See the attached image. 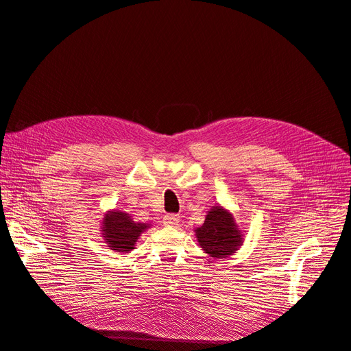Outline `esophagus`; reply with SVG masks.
<instances>
[{
	"label": "esophagus",
	"mask_w": 351,
	"mask_h": 351,
	"mask_svg": "<svg viewBox=\"0 0 351 351\" xmlns=\"http://www.w3.org/2000/svg\"><path fill=\"white\" fill-rule=\"evenodd\" d=\"M179 223V215L176 214H167L162 218V224L165 226H176Z\"/></svg>",
	"instance_id": "1"
}]
</instances>
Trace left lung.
Here are the masks:
<instances>
[{
	"label": "left lung",
	"mask_w": 351,
	"mask_h": 351,
	"mask_svg": "<svg viewBox=\"0 0 351 351\" xmlns=\"http://www.w3.org/2000/svg\"><path fill=\"white\" fill-rule=\"evenodd\" d=\"M195 236L205 252L215 258L230 256L242 243L241 230L234 224L232 214L221 206L209 210L205 223L195 230Z\"/></svg>",
	"instance_id": "obj_1"
}]
</instances>
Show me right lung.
<instances>
[{
    "label": "right lung",
    "mask_w": 351,
    "mask_h": 351,
    "mask_svg": "<svg viewBox=\"0 0 351 351\" xmlns=\"http://www.w3.org/2000/svg\"><path fill=\"white\" fill-rule=\"evenodd\" d=\"M146 224L134 223L128 214L112 210L103 219V238L110 250L117 252H128L134 248L138 236L146 229Z\"/></svg>",
    "instance_id": "right-lung-1"
}]
</instances>
